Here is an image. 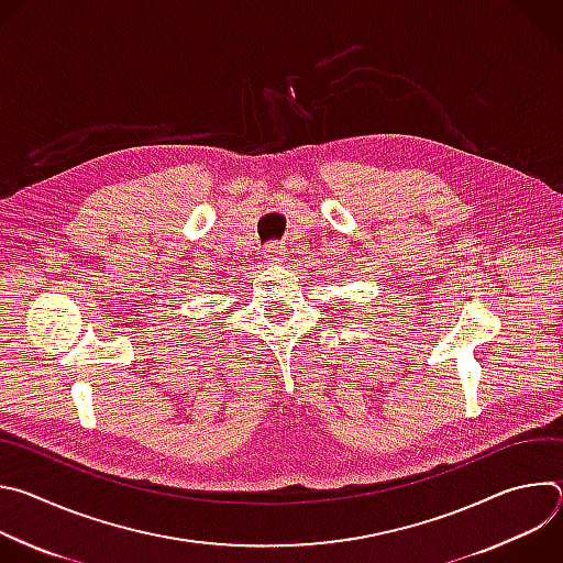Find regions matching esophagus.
<instances>
[{"label":"esophagus","instance_id":"esophagus-1","mask_svg":"<svg viewBox=\"0 0 563 563\" xmlns=\"http://www.w3.org/2000/svg\"><path fill=\"white\" fill-rule=\"evenodd\" d=\"M265 258H267V263H269V265H278V263H283V261H285V250H283L280 245L272 243V245H267V247H265Z\"/></svg>","mask_w":563,"mask_h":563}]
</instances>
